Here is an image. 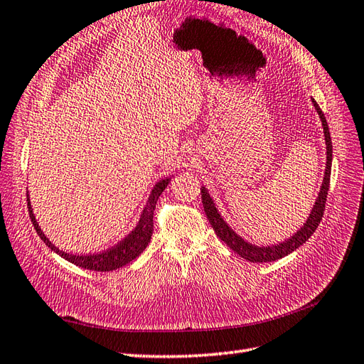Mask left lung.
<instances>
[{"label": "left lung", "mask_w": 364, "mask_h": 364, "mask_svg": "<svg viewBox=\"0 0 364 364\" xmlns=\"http://www.w3.org/2000/svg\"><path fill=\"white\" fill-rule=\"evenodd\" d=\"M314 101V100H312ZM314 106L318 112V115L321 118L323 123V129H324V138H326V149H328V161H326V172H324V180H323V186L321 191L318 193V198L315 201V206L311 212L309 218H307L306 225L296 232V234L289 238L287 241L282 245L277 246H267V247H258L254 245H249L247 241H245L240 235H237L234 230H232L225 220L221 218V215L218 213L215 204H213L210 195L208 193L206 189H201V200H203V208L204 212H206V217L209 220V223L212 225L215 234L220 237V240L225 241V243L234 250L235 254L241 255V258L247 259L250 263H267V262H275V259L283 258L286 255H289L291 252H294L295 249L300 247L303 243H306L307 240L311 238V235L315 232V229L318 228L320 221L323 218L324 213V208H326V200H328V191H329V183H331V166H332V141H331V134H329V126L328 121L324 118V114L321 112L320 106L316 105V101H314Z\"/></svg>", "instance_id": "1"}]
</instances>
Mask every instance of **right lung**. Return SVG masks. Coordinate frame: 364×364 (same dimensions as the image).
<instances>
[{"label": "right lung", "mask_w": 364, "mask_h": 364, "mask_svg": "<svg viewBox=\"0 0 364 364\" xmlns=\"http://www.w3.org/2000/svg\"><path fill=\"white\" fill-rule=\"evenodd\" d=\"M169 181H171L169 178H164L160 183H156V186L151 193V197H149V201L141 213V218H139V223L136 225V228L130 232V234L124 240H121L118 245H115L114 247H110V249L105 250V252H100V254L73 255V254H66V252H63V250L57 249L48 238H46L43 230L38 228V225H36V220L33 217L29 200H27V208H29V217L32 220L33 228L36 229V234L40 235V238L44 241L46 246H49L53 252H57L63 258H66L68 262L77 264L80 267L90 269V271H98V272H109V271H115V269H119L121 266L130 263L147 247L149 241H151V237H152V232H154V210L156 206V201H158V197L163 193V191L167 188Z\"/></svg>", "instance_id": "1"}]
</instances>
